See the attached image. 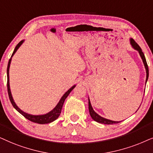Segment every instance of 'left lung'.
<instances>
[{"label": "left lung", "mask_w": 153, "mask_h": 153, "mask_svg": "<svg viewBox=\"0 0 153 153\" xmlns=\"http://www.w3.org/2000/svg\"><path fill=\"white\" fill-rule=\"evenodd\" d=\"M130 41H131V44L132 47H133L135 50L138 51L140 57H141L142 60H143V62L144 66H145V68L146 70V73H147V75H146V82H147L148 78V75H149V71H148V66L147 64V62H146L145 55H144L143 52H142L141 48H140V46L138 45L137 43H136L135 40H134V39H132V38H131ZM89 114H90L91 118H92L94 121L97 122V123H99L101 124H105V125H113V124H117V123H120V122H115V121L105 119V118L99 116L97 113H96L93 110L92 107H91V103H90V101H89Z\"/></svg>", "instance_id": "obj_1"}]
</instances>
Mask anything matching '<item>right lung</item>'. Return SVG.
I'll return each mask as SVG.
<instances>
[{
  "label": "right lung",
  "instance_id": "right-lung-1",
  "mask_svg": "<svg viewBox=\"0 0 153 153\" xmlns=\"http://www.w3.org/2000/svg\"><path fill=\"white\" fill-rule=\"evenodd\" d=\"M24 40H22L20 41L19 43L17 45V46L15 47V50H14V52L12 54L11 57H10L9 62H8L7 64V92H8V96H9V99L10 100V102H11L12 105H13V107L17 110V111L19 112V113H21L22 115L24 116V117H26V119L28 120L33 122V123H38V124H41V125H43V124H48L52 123V122L54 121L55 120L57 119L59 117V116L60 115L61 112H62V109L63 107V104H64L65 99H66L67 97H68L69 94L71 91L74 89V87H75V85L71 87V89H69L68 91H66V93L64 94V96L62 97V99H60L59 102L58 103V104L56 105V106L54 108V109L52 110V111H50V113L45 114V115H29V114L24 113L20 110L19 108L17 106V105L15 104V101H14L13 97H12L11 94V91H10V82H9V68H10V62H11V59H12V56L14 55V54L16 52V51L17 50V49L19 48L20 45L23 43Z\"/></svg>",
  "mask_w": 153,
  "mask_h": 153
}]
</instances>
